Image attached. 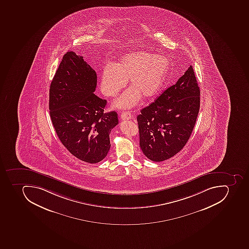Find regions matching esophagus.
Here are the masks:
<instances>
[{"instance_id": "obj_1", "label": "esophagus", "mask_w": 249, "mask_h": 249, "mask_svg": "<svg viewBox=\"0 0 249 249\" xmlns=\"http://www.w3.org/2000/svg\"><path fill=\"white\" fill-rule=\"evenodd\" d=\"M131 118L132 114L129 112H122L121 116H120V119H121L122 120H130Z\"/></svg>"}]
</instances>
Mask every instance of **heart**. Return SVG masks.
I'll list each match as a JSON object with an SVG mask.
<instances>
[{
  "label": "heart",
  "mask_w": 249,
  "mask_h": 249,
  "mask_svg": "<svg viewBox=\"0 0 249 249\" xmlns=\"http://www.w3.org/2000/svg\"><path fill=\"white\" fill-rule=\"evenodd\" d=\"M170 69L168 58L144 51L126 54L117 64H106L101 80V90L105 95L114 97L126 85L131 89L115 102L119 108H131L141 97L150 99L159 91Z\"/></svg>",
  "instance_id": "1"
}]
</instances>
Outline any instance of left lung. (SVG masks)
Segmentation results:
<instances>
[{
    "label": "left lung",
    "instance_id": "1",
    "mask_svg": "<svg viewBox=\"0 0 249 249\" xmlns=\"http://www.w3.org/2000/svg\"><path fill=\"white\" fill-rule=\"evenodd\" d=\"M200 106V90L192 66L175 85L137 116L140 146L154 161L179 152L189 141Z\"/></svg>",
    "mask_w": 249,
    "mask_h": 249
}]
</instances>
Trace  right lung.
<instances>
[{"mask_svg":"<svg viewBox=\"0 0 249 249\" xmlns=\"http://www.w3.org/2000/svg\"><path fill=\"white\" fill-rule=\"evenodd\" d=\"M97 75L83 56H63L50 85L49 108L55 131L71 154L95 164L109 150L110 132L118 124L115 111L104 112L106 100L95 95Z\"/></svg>","mask_w":249,"mask_h":249,"instance_id":"right-lung-1","label":"right lung"}]
</instances>
